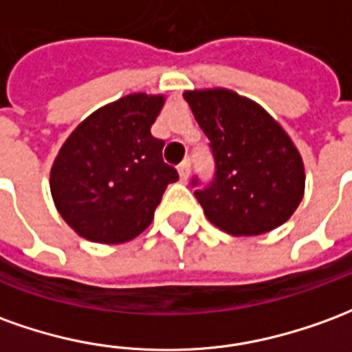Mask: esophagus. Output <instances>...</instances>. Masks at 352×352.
Returning <instances> with one entry per match:
<instances>
[{"instance_id": "obj_1", "label": "esophagus", "mask_w": 352, "mask_h": 352, "mask_svg": "<svg viewBox=\"0 0 352 352\" xmlns=\"http://www.w3.org/2000/svg\"><path fill=\"white\" fill-rule=\"evenodd\" d=\"M177 171H179V179L183 181V183H186V179H188V173H190V164L188 162H183L179 168H177Z\"/></svg>"}]
</instances>
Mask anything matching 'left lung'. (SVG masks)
<instances>
[{
  "instance_id": "8db88e82",
  "label": "left lung",
  "mask_w": 352,
  "mask_h": 352,
  "mask_svg": "<svg viewBox=\"0 0 352 352\" xmlns=\"http://www.w3.org/2000/svg\"><path fill=\"white\" fill-rule=\"evenodd\" d=\"M183 97L215 160L211 183L192 179L206 217L232 236L265 234L286 223L303 198L305 168L278 122L234 91H186Z\"/></svg>"
}]
</instances>
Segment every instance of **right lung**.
I'll list each match as a JSON object with an SVG mask.
<instances>
[{
	"label": "right lung",
	"mask_w": 352,
	"mask_h": 352,
	"mask_svg": "<svg viewBox=\"0 0 352 352\" xmlns=\"http://www.w3.org/2000/svg\"><path fill=\"white\" fill-rule=\"evenodd\" d=\"M164 95L135 93L99 108L72 131L51 168L60 217L99 244L133 240L154 219L175 168L162 158L151 127Z\"/></svg>",
	"instance_id": "add662e5"
}]
</instances>
